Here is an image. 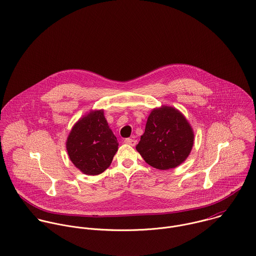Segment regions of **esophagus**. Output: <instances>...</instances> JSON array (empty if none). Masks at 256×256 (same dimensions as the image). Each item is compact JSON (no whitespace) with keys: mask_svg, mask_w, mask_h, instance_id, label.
<instances>
[{"mask_svg":"<svg viewBox=\"0 0 256 256\" xmlns=\"http://www.w3.org/2000/svg\"><path fill=\"white\" fill-rule=\"evenodd\" d=\"M124 143L125 144H128L130 146H135L137 144V141L135 139H130V138H127L124 140Z\"/></svg>","mask_w":256,"mask_h":256,"instance_id":"esophagus-1","label":"esophagus"}]
</instances>
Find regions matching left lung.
I'll list each match as a JSON object with an SVG mask.
<instances>
[{
	"instance_id": "1",
	"label": "left lung",
	"mask_w": 256,
	"mask_h": 256,
	"mask_svg": "<svg viewBox=\"0 0 256 256\" xmlns=\"http://www.w3.org/2000/svg\"><path fill=\"white\" fill-rule=\"evenodd\" d=\"M194 139V130L182 113L162 105L151 111L136 150L150 166L169 170L186 160Z\"/></svg>"
}]
</instances>
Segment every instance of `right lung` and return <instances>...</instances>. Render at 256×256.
I'll return each instance as SVG.
<instances>
[{"mask_svg": "<svg viewBox=\"0 0 256 256\" xmlns=\"http://www.w3.org/2000/svg\"><path fill=\"white\" fill-rule=\"evenodd\" d=\"M118 145L103 109L90 110L72 128L66 140V151L78 170L95 176L110 166Z\"/></svg>", "mask_w": 256, "mask_h": 256, "instance_id": "add662e5", "label": "right lung"}]
</instances>
